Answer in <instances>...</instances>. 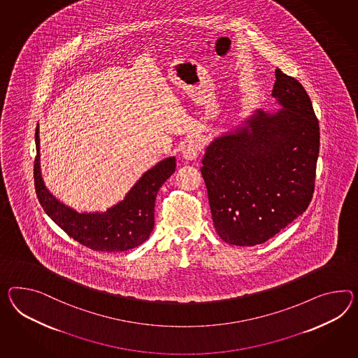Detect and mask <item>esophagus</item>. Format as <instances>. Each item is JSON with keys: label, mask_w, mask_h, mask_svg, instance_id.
I'll use <instances>...</instances> for the list:
<instances>
[{"label": "esophagus", "mask_w": 358, "mask_h": 358, "mask_svg": "<svg viewBox=\"0 0 358 358\" xmlns=\"http://www.w3.org/2000/svg\"><path fill=\"white\" fill-rule=\"evenodd\" d=\"M202 145L200 141H197L194 138H189V140L184 141V144L182 145V156L188 161H192L199 157Z\"/></svg>", "instance_id": "obj_1"}]
</instances>
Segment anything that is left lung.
Instances as JSON below:
<instances>
[{
	"mask_svg": "<svg viewBox=\"0 0 358 358\" xmlns=\"http://www.w3.org/2000/svg\"><path fill=\"white\" fill-rule=\"evenodd\" d=\"M273 114L257 110L243 126L214 138L201 174L222 240L253 247L275 236L312 201L320 124L299 80L275 70Z\"/></svg>",
	"mask_w": 358,
	"mask_h": 358,
	"instance_id": "1",
	"label": "left lung"
}]
</instances>
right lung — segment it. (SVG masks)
<instances>
[{
  "instance_id": "right-lung-1",
  "label": "right lung",
  "mask_w": 358,
  "mask_h": 358,
  "mask_svg": "<svg viewBox=\"0 0 358 358\" xmlns=\"http://www.w3.org/2000/svg\"><path fill=\"white\" fill-rule=\"evenodd\" d=\"M36 159L35 188L46 214L64 232L82 245L100 252H124L138 247L155 227V202L161 185L174 174L175 157H169L149 169L129 189L126 197L103 213H78L57 200L48 191L40 170L38 124L35 134Z\"/></svg>"
}]
</instances>
